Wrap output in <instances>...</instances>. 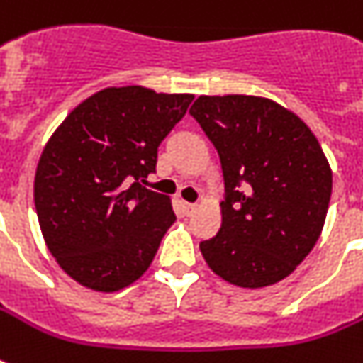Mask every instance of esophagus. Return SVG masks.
<instances>
[{
  "label": "esophagus",
  "instance_id": "obj_1",
  "mask_svg": "<svg viewBox=\"0 0 363 363\" xmlns=\"http://www.w3.org/2000/svg\"><path fill=\"white\" fill-rule=\"evenodd\" d=\"M181 205H182V209H184V213H186V215H192L194 211L198 209V205L188 203V201H181Z\"/></svg>",
  "mask_w": 363,
  "mask_h": 363
}]
</instances>
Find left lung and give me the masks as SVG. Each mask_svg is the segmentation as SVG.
Segmentation results:
<instances>
[{"label": "left lung", "instance_id": "1", "mask_svg": "<svg viewBox=\"0 0 363 363\" xmlns=\"http://www.w3.org/2000/svg\"><path fill=\"white\" fill-rule=\"evenodd\" d=\"M190 115L218 150L226 199L199 242L213 273L241 288L282 281L313 250L332 198V167L296 113L258 96H199Z\"/></svg>", "mask_w": 363, "mask_h": 363}]
</instances>
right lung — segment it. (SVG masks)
I'll list each match as a JSON object with an SVG mask.
<instances>
[{
    "instance_id": "add662e5",
    "label": "right lung",
    "mask_w": 363,
    "mask_h": 363,
    "mask_svg": "<svg viewBox=\"0 0 363 363\" xmlns=\"http://www.w3.org/2000/svg\"><path fill=\"white\" fill-rule=\"evenodd\" d=\"M192 94L109 86L79 104L45 145L33 182L48 250L96 292L130 286L175 222L171 199L141 184Z\"/></svg>"
}]
</instances>
